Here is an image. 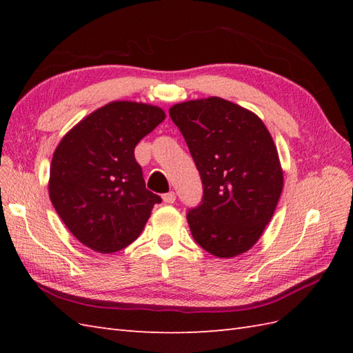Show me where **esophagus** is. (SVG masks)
I'll list each match as a JSON object with an SVG mask.
<instances>
[{
	"instance_id": "34e87169",
	"label": "esophagus",
	"mask_w": 353,
	"mask_h": 353,
	"mask_svg": "<svg viewBox=\"0 0 353 353\" xmlns=\"http://www.w3.org/2000/svg\"><path fill=\"white\" fill-rule=\"evenodd\" d=\"M162 199H163V201H165V203H167V205L174 203V201H176V192H174V191H170V192H167V194H163Z\"/></svg>"
}]
</instances>
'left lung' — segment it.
Wrapping results in <instances>:
<instances>
[{"label": "left lung", "mask_w": 353, "mask_h": 353, "mask_svg": "<svg viewBox=\"0 0 353 353\" xmlns=\"http://www.w3.org/2000/svg\"><path fill=\"white\" fill-rule=\"evenodd\" d=\"M170 117L203 185L200 205L186 214L192 238L216 258L247 252L272 220L283 186L272 134L250 110L219 97L174 104Z\"/></svg>", "instance_id": "8db88e82"}]
</instances>
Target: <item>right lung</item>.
<instances>
[{
  "mask_svg": "<svg viewBox=\"0 0 353 353\" xmlns=\"http://www.w3.org/2000/svg\"><path fill=\"white\" fill-rule=\"evenodd\" d=\"M165 119L161 108L115 101L68 132L52 154L50 199L81 244L114 253L132 244L162 199L145 188L138 142Z\"/></svg>",
  "mask_w": 353,
  "mask_h": 353,
  "instance_id": "1",
  "label": "right lung"
}]
</instances>
